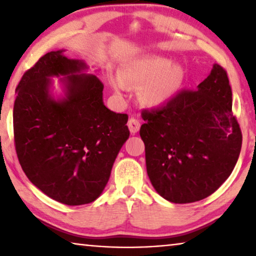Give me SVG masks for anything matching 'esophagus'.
I'll return each mask as SVG.
<instances>
[{
  "instance_id": "obj_1",
  "label": "esophagus",
  "mask_w": 256,
  "mask_h": 256,
  "mask_svg": "<svg viewBox=\"0 0 256 256\" xmlns=\"http://www.w3.org/2000/svg\"><path fill=\"white\" fill-rule=\"evenodd\" d=\"M140 122L136 118H131L128 120V126L130 128V132H131V134H136L138 132V130H140Z\"/></svg>"
}]
</instances>
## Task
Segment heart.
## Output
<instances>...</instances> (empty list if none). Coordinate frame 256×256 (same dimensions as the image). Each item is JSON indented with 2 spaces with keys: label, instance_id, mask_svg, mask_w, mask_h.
Listing matches in <instances>:
<instances>
[{
  "label": "heart",
  "instance_id": "obj_1",
  "mask_svg": "<svg viewBox=\"0 0 256 256\" xmlns=\"http://www.w3.org/2000/svg\"><path fill=\"white\" fill-rule=\"evenodd\" d=\"M185 79L183 66L162 56H144L128 62L120 76L112 79L118 94L138 88V100L146 107H159L170 102L180 89Z\"/></svg>",
  "mask_w": 256,
  "mask_h": 256
}]
</instances>
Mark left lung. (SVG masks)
I'll return each mask as SVG.
<instances>
[{"mask_svg":"<svg viewBox=\"0 0 256 256\" xmlns=\"http://www.w3.org/2000/svg\"><path fill=\"white\" fill-rule=\"evenodd\" d=\"M232 106L227 72L214 64L196 90L184 89L164 106L142 110L146 172L159 196L172 203L200 201L228 178L242 148Z\"/></svg>","mask_w":256,"mask_h":256,"instance_id":"8db88e82","label":"left lung"}]
</instances>
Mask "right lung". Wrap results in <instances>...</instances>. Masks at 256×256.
I'll use <instances>...</instances> for the list:
<instances>
[{"label":"right lung","mask_w":256,"mask_h":256,"mask_svg":"<svg viewBox=\"0 0 256 256\" xmlns=\"http://www.w3.org/2000/svg\"><path fill=\"white\" fill-rule=\"evenodd\" d=\"M50 52L16 86L14 132L16 156L29 180L66 206L96 200L130 136L126 114L104 105L102 82L81 71L84 62ZM63 75L66 96H51L50 76Z\"/></svg>","instance_id":"add662e5"}]
</instances>
